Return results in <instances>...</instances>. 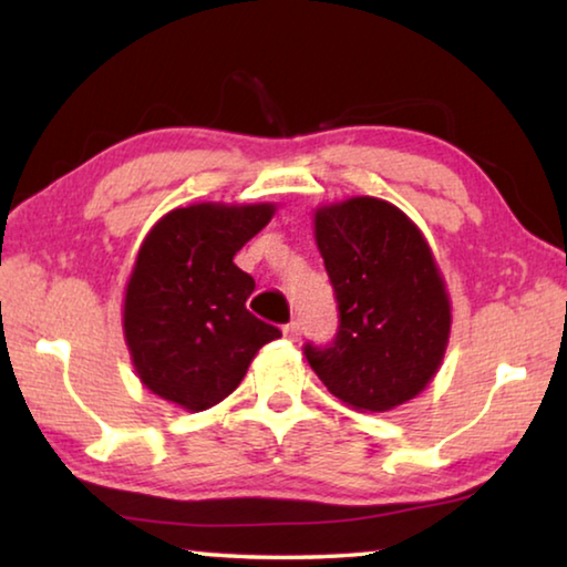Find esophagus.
Masks as SVG:
<instances>
[{
  "label": "esophagus",
  "instance_id": "obj_1",
  "mask_svg": "<svg viewBox=\"0 0 567 567\" xmlns=\"http://www.w3.org/2000/svg\"><path fill=\"white\" fill-rule=\"evenodd\" d=\"M282 332H285V338L287 340H292V342H297V340H300V334H302V328H300V322H287L285 324V328H282Z\"/></svg>",
  "mask_w": 567,
  "mask_h": 567
}]
</instances>
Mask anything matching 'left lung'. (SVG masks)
<instances>
[{
    "instance_id": "8db88e82",
    "label": "left lung",
    "mask_w": 567,
    "mask_h": 567,
    "mask_svg": "<svg viewBox=\"0 0 567 567\" xmlns=\"http://www.w3.org/2000/svg\"><path fill=\"white\" fill-rule=\"evenodd\" d=\"M315 237L338 332L328 344L305 342L307 362L354 410L402 405L433 380L450 334V302L425 237L375 197L318 209Z\"/></svg>"
}]
</instances>
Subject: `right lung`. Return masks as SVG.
<instances>
[{"label": "right lung", "instance_id": "right-lung-1", "mask_svg": "<svg viewBox=\"0 0 567 567\" xmlns=\"http://www.w3.org/2000/svg\"><path fill=\"white\" fill-rule=\"evenodd\" d=\"M272 205L172 209L142 245L124 297V338L140 380L199 412L243 382L280 328L255 318V280L233 257L270 223Z\"/></svg>", "mask_w": 567, "mask_h": 567}]
</instances>
